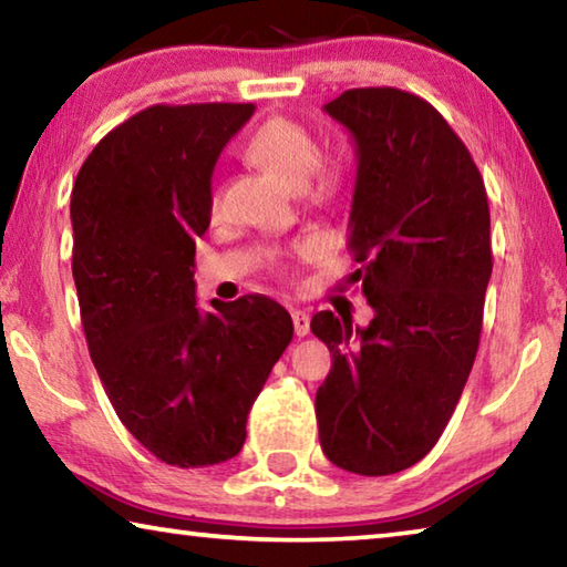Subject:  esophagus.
Here are the masks:
<instances>
[{
  "label": "esophagus",
  "instance_id": "obj_1",
  "mask_svg": "<svg viewBox=\"0 0 567 567\" xmlns=\"http://www.w3.org/2000/svg\"><path fill=\"white\" fill-rule=\"evenodd\" d=\"M292 324H295L297 338H305V334L310 332V315H307L305 310H295L292 312Z\"/></svg>",
  "mask_w": 567,
  "mask_h": 567
}]
</instances>
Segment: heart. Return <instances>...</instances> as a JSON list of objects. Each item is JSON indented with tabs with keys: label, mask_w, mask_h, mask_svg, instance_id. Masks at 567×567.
<instances>
[{
	"label": "heart",
	"mask_w": 567,
	"mask_h": 567,
	"mask_svg": "<svg viewBox=\"0 0 567 567\" xmlns=\"http://www.w3.org/2000/svg\"><path fill=\"white\" fill-rule=\"evenodd\" d=\"M245 155L265 169L275 172L287 185L300 187L312 175L315 192H330L338 185L340 172L334 165L318 164V145L302 124L285 117H272L260 124L245 142ZM209 207L217 209V192L209 197Z\"/></svg>",
	"instance_id": "obj_1"
}]
</instances>
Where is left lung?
Instances as JSON below:
<instances>
[{
	"mask_svg": "<svg viewBox=\"0 0 567 567\" xmlns=\"http://www.w3.org/2000/svg\"><path fill=\"white\" fill-rule=\"evenodd\" d=\"M322 110L354 142L352 280L375 315L368 328L330 310L310 322L332 354L315 395L320 445L348 473L392 475L433 450L473 370L491 209L473 157L433 104L364 87Z\"/></svg>",
	"mask_w": 567,
	"mask_h": 567,
	"instance_id": "1",
	"label": "left lung"
}]
</instances>
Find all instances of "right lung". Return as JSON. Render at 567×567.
Returning <instances> with one entry per match:
<instances>
[{"instance_id": "1", "label": "right lung", "mask_w": 567, "mask_h": 567, "mask_svg": "<svg viewBox=\"0 0 567 567\" xmlns=\"http://www.w3.org/2000/svg\"><path fill=\"white\" fill-rule=\"evenodd\" d=\"M255 104H155L104 137L72 189L84 338L122 425L162 463L207 467L245 445L247 415L292 340L265 295L195 297L219 152Z\"/></svg>"}]
</instances>
